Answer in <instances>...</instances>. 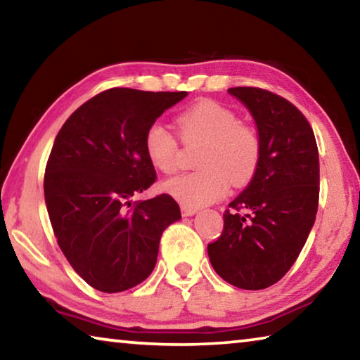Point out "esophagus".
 Segmentation results:
<instances>
[{"label": "esophagus", "mask_w": 360, "mask_h": 360, "mask_svg": "<svg viewBox=\"0 0 360 360\" xmlns=\"http://www.w3.org/2000/svg\"><path fill=\"white\" fill-rule=\"evenodd\" d=\"M181 212H182V216H184V217H191V216L197 214L198 210L191 208V206H181Z\"/></svg>", "instance_id": "obj_1"}]
</instances>
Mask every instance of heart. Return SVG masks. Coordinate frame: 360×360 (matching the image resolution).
I'll return each instance as SVG.
<instances>
[{
	"label": "heart",
	"instance_id": "1",
	"mask_svg": "<svg viewBox=\"0 0 360 360\" xmlns=\"http://www.w3.org/2000/svg\"><path fill=\"white\" fill-rule=\"evenodd\" d=\"M182 141L200 143L198 172L174 176L162 188L184 206L200 208L224 198L230 182L248 186L257 174L262 158L260 138L252 127L240 124L238 115L216 101H198L178 117ZM144 152L150 165L169 174L178 168V143L160 122L144 133Z\"/></svg>",
	"mask_w": 360,
	"mask_h": 360
}]
</instances>
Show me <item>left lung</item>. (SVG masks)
I'll use <instances>...</instances> for the list:
<instances>
[{"instance_id": "left-lung-1", "label": "left lung", "mask_w": 360, "mask_h": 360, "mask_svg": "<svg viewBox=\"0 0 360 360\" xmlns=\"http://www.w3.org/2000/svg\"><path fill=\"white\" fill-rule=\"evenodd\" d=\"M229 94L251 112L262 158L257 174L229 205L233 211L224 212L222 235L208 245V255L224 281L259 290L289 271L313 229L319 152L311 125L288 100L257 87H231Z\"/></svg>"}]
</instances>
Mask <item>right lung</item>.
Here are the masks:
<instances>
[{"label": "right lung", "instance_id": "add662e5", "mask_svg": "<svg viewBox=\"0 0 360 360\" xmlns=\"http://www.w3.org/2000/svg\"><path fill=\"white\" fill-rule=\"evenodd\" d=\"M187 92L109 89L70 115L53 141L44 198L60 249L96 290L143 283L157 264L163 230L181 219L163 193L131 202L155 181L144 133Z\"/></svg>", "mask_w": 360, "mask_h": 360}]
</instances>
